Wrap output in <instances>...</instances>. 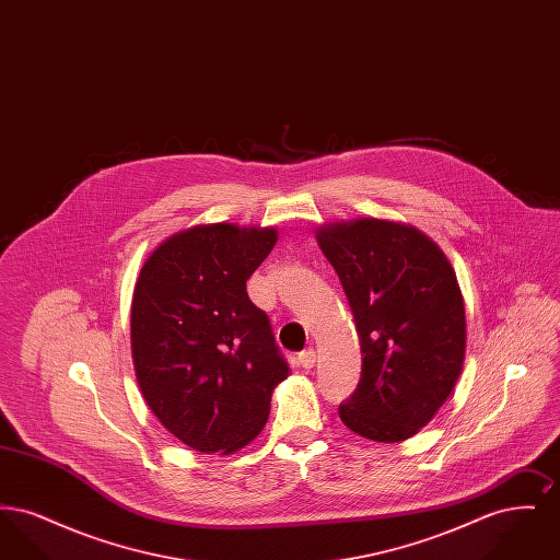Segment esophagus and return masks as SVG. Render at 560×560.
Returning <instances> with one entry per match:
<instances>
[{
    "label": "esophagus",
    "mask_w": 560,
    "mask_h": 560,
    "mask_svg": "<svg viewBox=\"0 0 560 560\" xmlns=\"http://www.w3.org/2000/svg\"><path fill=\"white\" fill-rule=\"evenodd\" d=\"M317 361V352L313 348H306L302 352H298V363L304 368V370H311Z\"/></svg>",
    "instance_id": "obj_1"
}]
</instances>
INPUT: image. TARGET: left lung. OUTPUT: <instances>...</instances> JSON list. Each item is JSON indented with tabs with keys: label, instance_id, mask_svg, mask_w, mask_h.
I'll return each instance as SVG.
<instances>
[{
	"label": "left lung",
	"instance_id": "1",
	"mask_svg": "<svg viewBox=\"0 0 560 560\" xmlns=\"http://www.w3.org/2000/svg\"><path fill=\"white\" fill-rule=\"evenodd\" d=\"M361 340L357 390L338 413L352 432L395 443L450 397L466 350L464 300L445 254L411 226L357 220L317 233Z\"/></svg>",
	"mask_w": 560,
	"mask_h": 560
}]
</instances>
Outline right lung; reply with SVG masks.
Wrapping results in <instances>:
<instances>
[{
	"label": "right lung",
	"mask_w": 560,
	"mask_h": 560,
	"mask_svg": "<svg viewBox=\"0 0 560 560\" xmlns=\"http://www.w3.org/2000/svg\"><path fill=\"white\" fill-rule=\"evenodd\" d=\"M275 243V229L195 226L163 241L136 281L140 390L161 424L197 452L247 445L290 375L267 313L245 290Z\"/></svg>",
	"instance_id": "1"
}]
</instances>
